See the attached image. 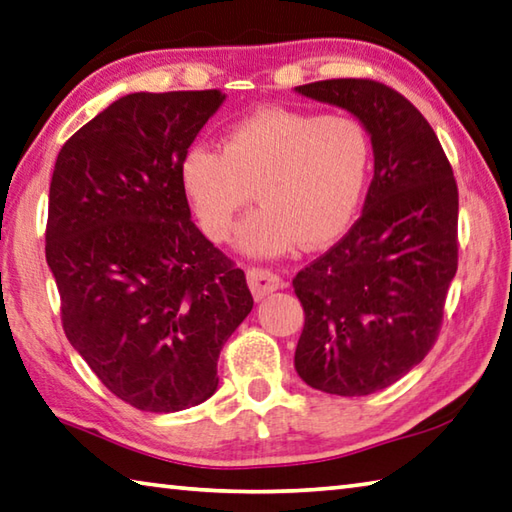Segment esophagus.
<instances>
[{
	"label": "esophagus",
	"instance_id": "obj_1",
	"mask_svg": "<svg viewBox=\"0 0 512 512\" xmlns=\"http://www.w3.org/2000/svg\"><path fill=\"white\" fill-rule=\"evenodd\" d=\"M248 286L255 300H264L266 295L280 288V277L268 268H250L248 271Z\"/></svg>",
	"mask_w": 512,
	"mask_h": 512
}]
</instances>
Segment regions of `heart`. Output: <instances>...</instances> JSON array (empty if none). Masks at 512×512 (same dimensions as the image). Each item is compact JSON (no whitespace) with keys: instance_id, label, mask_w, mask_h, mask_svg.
I'll list each match as a JSON object with an SVG mask.
<instances>
[{"instance_id":"obj_1","label":"heart","mask_w":512,"mask_h":512,"mask_svg":"<svg viewBox=\"0 0 512 512\" xmlns=\"http://www.w3.org/2000/svg\"><path fill=\"white\" fill-rule=\"evenodd\" d=\"M371 172V141L356 118L257 109L224 129L219 152L192 145L181 190L208 239L228 241L255 190L259 210L239 230L248 257L336 244L356 221Z\"/></svg>"}]
</instances>
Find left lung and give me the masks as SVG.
<instances>
[{"label": "left lung", "mask_w": 512, "mask_h": 512, "mask_svg": "<svg viewBox=\"0 0 512 512\" xmlns=\"http://www.w3.org/2000/svg\"><path fill=\"white\" fill-rule=\"evenodd\" d=\"M295 94L349 111L374 150L360 219L293 280L306 315L295 371L320 392L367 396L434 345L457 273V181L434 129L398 91L340 78Z\"/></svg>", "instance_id": "obj_1"}]
</instances>
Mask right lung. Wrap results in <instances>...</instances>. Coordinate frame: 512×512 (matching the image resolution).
I'll list each match as a JSON object with an SVG mask.
<instances>
[{"mask_svg":"<svg viewBox=\"0 0 512 512\" xmlns=\"http://www.w3.org/2000/svg\"><path fill=\"white\" fill-rule=\"evenodd\" d=\"M210 91H138L62 145L46 264L64 333L111 394L181 412L217 392V360L253 309L246 275L192 224L179 161L224 105Z\"/></svg>","mask_w":512,"mask_h":512,"instance_id":"add662e5","label":"right lung"}]
</instances>
